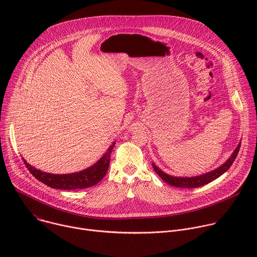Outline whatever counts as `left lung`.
Returning a JSON list of instances; mask_svg holds the SVG:
<instances>
[{
    "instance_id": "obj_1",
    "label": "left lung",
    "mask_w": 257,
    "mask_h": 257,
    "mask_svg": "<svg viewBox=\"0 0 257 257\" xmlns=\"http://www.w3.org/2000/svg\"><path fill=\"white\" fill-rule=\"evenodd\" d=\"M240 146H241V143L238 144V146L236 148V150L233 152L230 159L224 165L216 168L215 170H213L211 172H208V173L200 175V176H195V177H173V176H170V175L166 174L162 170H160L155 164H153V168L157 172V174L167 183V184H170L172 186L179 187V188H197V187L203 186L205 184H208V183H210L211 181L215 180L219 176H222L225 172H227L230 169V167L232 166V164L234 163V161H235V159H236V157L239 153Z\"/></svg>"
}]
</instances>
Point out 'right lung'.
Returning <instances> with one entry per match:
<instances>
[{
	"label": "right lung",
	"instance_id": "add662e5",
	"mask_svg": "<svg viewBox=\"0 0 257 257\" xmlns=\"http://www.w3.org/2000/svg\"><path fill=\"white\" fill-rule=\"evenodd\" d=\"M115 146V142L109 146L106 153L96 162L93 166L77 173L73 174H63V175H56L51 173L42 172L34 167H31L27 162L23 159V162L28 169V171L33 175L39 181H41L44 184L62 190H75V189H83L87 187H91L105 176L108 166H109V157Z\"/></svg>",
	"mask_w": 257,
	"mask_h": 257
}]
</instances>
